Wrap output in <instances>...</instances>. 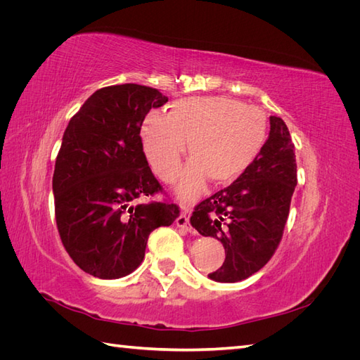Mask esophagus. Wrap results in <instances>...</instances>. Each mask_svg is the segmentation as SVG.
Returning <instances> with one entry per match:
<instances>
[{"label":"esophagus","instance_id":"esophagus-1","mask_svg":"<svg viewBox=\"0 0 360 360\" xmlns=\"http://www.w3.org/2000/svg\"><path fill=\"white\" fill-rule=\"evenodd\" d=\"M176 225H177L179 228H183L184 231L193 233V228H192V226H191V224H189V216H188V213H186V212L180 213V216H179L177 219H176Z\"/></svg>","mask_w":360,"mask_h":360}]
</instances>
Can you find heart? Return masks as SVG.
<instances>
[{
	"mask_svg": "<svg viewBox=\"0 0 360 360\" xmlns=\"http://www.w3.org/2000/svg\"><path fill=\"white\" fill-rule=\"evenodd\" d=\"M144 155L167 183L177 179L189 141L191 162L177 186L184 204L197 200L205 180L226 184L257 160L267 138V118L255 106L225 96L188 97L167 114L151 110L139 126Z\"/></svg>",
	"mask_w": 360,
	"mask_h": 360,
	"instance_id": "obj_1",
	"label": "heart"
}]
</instances>
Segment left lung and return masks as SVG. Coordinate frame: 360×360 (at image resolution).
I'll return each instance as SVG.
<instances>
[{"label":"left lung","mask_w":360,"mask_h":360,"mask_svg":"<svg viewBox=\"0 0 360 360\" xmlns=\"http://www.w3.org/2000/svg\"><path fill=\"white\" fill-rule=\"evenodd\" d=\"M297 184L294 144L284 120L271 115L270 132L257 160L230 186L195 207L191 224L225 248V261L209 278L238 282L275 254Z\"/></svg>","instance_id":"obj_1"}]
</instances>
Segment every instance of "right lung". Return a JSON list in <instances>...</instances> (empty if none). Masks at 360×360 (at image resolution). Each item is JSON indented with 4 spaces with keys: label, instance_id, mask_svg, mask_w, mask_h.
<instances>
[{
    "label": "right lung",
    "instance_id": "add662e5",
    "mask_svg": "<svg viewBox=\"0 0 360 360\" xmlns=\"http://www.w3.org/2000/svg\"><path fill=\"white\" fill-rule=\"evenodd\" d=\"M168 97L138 84L93 93L64 130L52 177L56 221L75 264L101 279L141 264L150 233L180 216L169 202H136L162 191L141 146L139 126Z\"/></svg>",
    "mask_w": 360,
    "mask_h": 360
}]
</instances>
